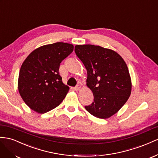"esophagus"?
<instances>
[{
    "mask_svg": "<svg viewBox=\"0 0 158 158\" xmlns=\"http://www.w3.org/2000/svg\"><path fill=\"white\" fill-rule=\"evenodd\" d=\"M80 89H81V85H77L76 87H74V89L75 90V91H79V90H80Z\"/></svg>",
    "mask_w": 158,
    "mask_h": 158,
    "instance_id": "34e87169",
    "label": "esophagus"
}]
</instances>
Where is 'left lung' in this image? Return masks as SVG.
<instances>
[{
    "mask_svg": "<svg viewBox=\"0 0 158 158\" xmlns=\"http://www.w3.org/2000/svg\"><path fill=\"white\" fill-rule=\"evenodd\" d=\"M75 52L87 69V85L94 95V101L85 106V109L97 118H110L131 94V78L127 64L118 53L99 46L77 45Z\"/></svg>",
    "mask_w": 158,
    "mask_h": 158,
    "instance_id": "1",
    "label": "left lung"
}]
</instances>
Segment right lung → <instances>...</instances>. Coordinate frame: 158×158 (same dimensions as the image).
<instances>
[{
	"mask_svg": "<svg viewBox=\"0 0 158 158\" xmlns=\"http://www.w3.org/2000/svg\"><path fill=\"white\" fill-rule=\"evenodd\" d=\"M73 51L72 44L57 42L35 49L26 57L20 70L18 88L31 110L46 113L64 100L69 87L62 82L60 65Z\"/></svg>",
	"mask_w": 158,
	"mask_h": 158,
	"instance_id": "right-lung-1",
	"label": "right lung"
}]
</instances>
